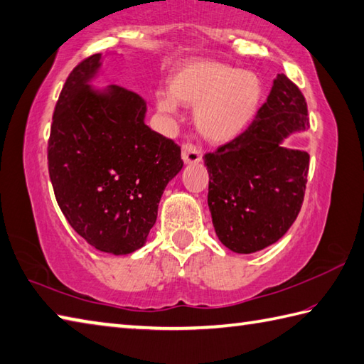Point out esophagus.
Masks as SVG:
<instances>
[{
    "instance_id": "1",
    "label": "esophagus",
    "mask_w": 364,
    "mask_h": 364,
    "mask_svg": "<svg viewBox=\"0 0 364 364\" xmlns=\"http://www.w3.org/2000/svg\"><path fill=\"white\" fill-rule=\"evenodd\" d=\"M181 158L186 166H194V164H198L202 161V154L194 145L184 144L181 148Z\"/></svg>"
}]
</instances>
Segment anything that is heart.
I'll list each match as a JSON object with an SVG mask.
<instances>
[{
    "mask_svg": "<svg viewBox=\"0 0 364 364\" xmlns=\"http://www.w3.org/2000/svg\"><path fill=\"white\" fill-rule=\"evenodd\" d=\"M168 90L170 95H156V109L166 115H175L178 104L196 109L197 131L213 145L238 139L257 115L265 92L259 74L208 60L184 63L170 75Z\"/></svg>",
    "mask_w": 364,
    "mask_h": 364,
    "instance_id": "1",
    "label": "heart"
}]
</instances>
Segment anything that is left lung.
<instances>
[{
	"label": "left lung",
	"instance_id": "left-lung-1",
	"mask_svg": "<svg viewBox=\"0 0 364 364\" xmlns=\"http://www.w3.org/2000/svg\"><path fill=\"white\" fill-rule=\"evenodd\" d=\"M309 127L308 105L294 82L277 74L252 124L205 154L208 206L220 243L252 254L282 238L300 213L309 154L284 146Z\"/></svg>",
	"mask_w": 364,
	"mask_h": 364
}]
</instances>
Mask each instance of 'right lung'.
I'll return each instance as SVG.
<instances>
[{"mask_svg":"<svg viewBox=\"0 0 364 364\" xmlns=\"http://www.w3.org/2000/svg\"><path fill=\"white\" fill-rule=\"evenodd\" d=\"M101 69L102 55H91L64 83L48 173L70 227L97 251L127 255L146 243L164 189L183 168L181 149L145 124L139 95L92 87Z\"/></svg>","mask_w":364,"mask_h":364,"instance_id":"add662e5","label":"right lung"}]
</instances>
